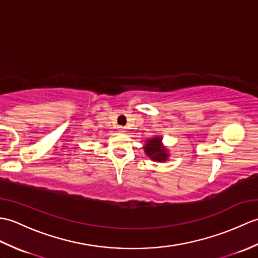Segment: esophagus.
Wrapping results in <instances>:
<instances>
[{
    "label": "esophagus",
    "instance_id": "1",
    "mask_svg": "<svg viewBox=\"0 0 258 258\" xmlns=\"http://www.w3.org/2000/svg\"><path fill=\"white\" fill-rule=\"evenodd\" d=\"M118 131H119V132H122V133H125V131H126V128L124 127V126H118Z\"/></svg>",
    "mask_w": 258,
    "mask_h": 258
}]
</instances>
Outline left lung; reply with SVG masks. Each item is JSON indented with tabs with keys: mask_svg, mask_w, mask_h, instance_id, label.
Wrapping results in <instances>:
<instances>
[{
	"mask_svg": "<svg viewBox=\"0 0 258 258\" xmlns=\"http://www.w3.org/2000/svg\"><path fill=\"white\" fill-rule=\"evenodd\" d=\"M144 149L146 154L149 155L153 161L162 162L167 160L168 154L166 153V150H164L161 146L160 138H154L147 141Z\"/></svg>",
	"mask_w": 258,
	"mask_h": 258,
	"instance_id": "8db88e82",
	"label": "left lung"
}]
</instances>
